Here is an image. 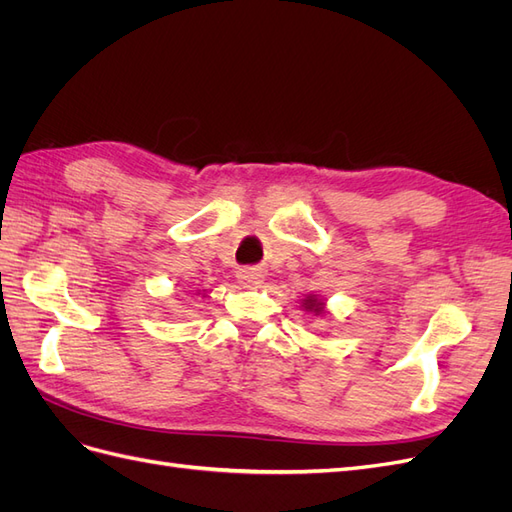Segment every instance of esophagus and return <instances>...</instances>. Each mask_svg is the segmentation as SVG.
<instances>
[{"label": "esophagus", "mask_w": 512, "mask_h": 512, "mask_svg": "<svg viewBox=\"0 0 512 512\" xmlns=\"http://www.w3.org/2000/svg\"><path fill=\"white\" fill-rule=\"evenodd\" d=\"M237 280L243 288H258L262 282H265V275H262L260 269H241L237 273Z\"/></svg>", "instance_id": "esophagus-1"}]
</instances>
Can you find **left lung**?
<instances>
[{"label":"left lung","mask_w":512,"mask_h":512,"mask_svg":"<svg viewBox=\"0 0 512 512\" xmlns=\"http://www.w3.org/2000/svg\"><path fill=\"white\" fill-rule=\"evenodd\" d=\"M301 309H305V312L314 314V316H327V303H324V299H320L318 294H305V299H301Z\"/></svg>","instance_id":"1"}]
</instances>
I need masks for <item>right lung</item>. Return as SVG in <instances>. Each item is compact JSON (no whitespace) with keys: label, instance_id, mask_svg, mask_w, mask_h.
Instances as JSON below:
<instances>
[{"label":"right lung","instance_id":"add662e5","mask_svg":"<svg viewBox=\"0 0 512 512\" xmlns=\"http://www.w3.org/2000/svg\"><path fill=\"white\" fill-rule=\"evenodd\" d=\"M198 294H200V290H198ZM203 297H207V290H203Z\"/></svg>","mask_w":512,"mask_h":512}]
</instances>
